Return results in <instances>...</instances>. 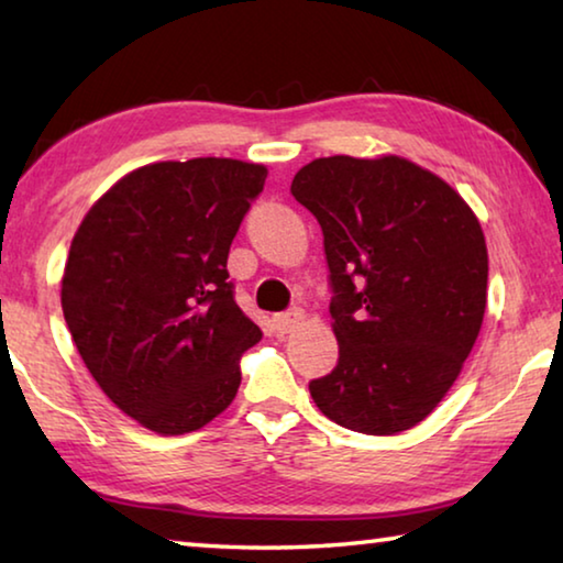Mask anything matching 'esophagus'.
I'll use <instances>...</instances> for the list:
<instances>
[{
  "mask_svg": "<svg viewBox=\"0 0 563 563\" xmlns=\"http://www.w3.org/2000/svg\"><path fill=\"white\" fill-rule=\"evenodd\" d=\"M302 318V310H298V308H292V310H285V312H278V316L273 318V322H275V330H280V332H288L295 322H298Z\"/></svg>",
  "mask_w": 563,
  "mask_h": 563,
  "instance_id": "obj_1",
  "label": "esophagus"
}]
</instances>
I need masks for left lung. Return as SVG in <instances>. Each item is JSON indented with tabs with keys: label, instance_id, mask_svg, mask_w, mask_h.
<instances>
[{
	"label": "left lung",
	"instance_id": "obj_1",
	"mask_svg": "<svg viewBox=\"0 0 563 563\" xmlns=\"http://www.w3.org/2000/svg\"><path fill=\"white\" fill-rule=\"evenodd\" d=\"M290 194L322 228L340 345L310 395L345 430L405 432L440 405L479 335L482 225L452 186L397 156L316 158Z\"/></svg>",
	"mask_w": 563,
	"mask_h": 563
}]
</instances>
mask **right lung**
I'll use <instances>...</instances> for the list:
<instances>
[{
    "mask_svg": "<svg viewBox=\"0 0 563 563\" xmlns=\"http://www.w3.org/2000/svg\"><path fill=\"white\" fill-rule=\"evenodd\" d=\"M268 170L233 158L151 164L109 188L76 231L62 310L91 377L158 434L201 430L233 402L261 340L228 251Z\"/></svg>",
    "mask_w": 563,
    "mask_h": 563,
    "instance_id": "right-lung-1",
    "label": "right lung"
}]
</instances>
